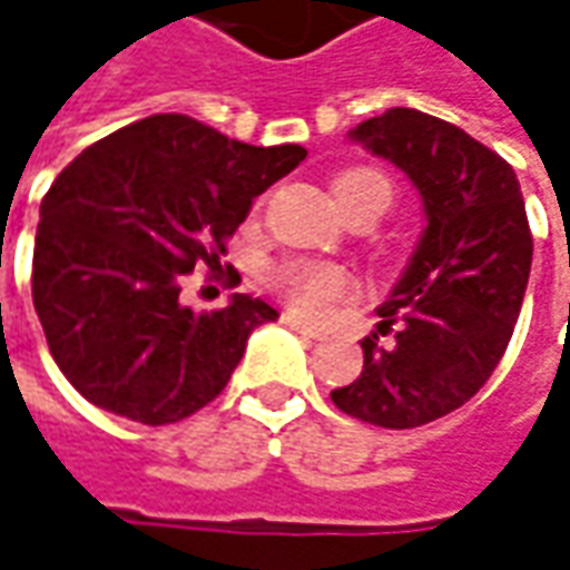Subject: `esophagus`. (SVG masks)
Masks as SVG:
<instances>
[{"label":"esophagus","instance_id":"34e87169","mask_svg":"<svg viewBox=\"0 0 570 570\" xmlns=\"http://www.w3.org/2000/svg\"><path fill=\"white\" fill-rule=\"evenodd\" d=\"M281 321H284V324H286V327H289V331H296V334L308 336V340H324V334H321L317 327H312V324H305L302 317L289 315V312H286V315L281 317Z\"/></svg>","mask_w":570,"mask_h":570}]
</instances>
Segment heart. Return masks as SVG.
<instances>
[{"instance_id": "obj_1", "label": "heart", "mask_w": 570, "mask_h": 570, "mask_svg": "<svg viewBox=\"0 0 570 570\" xmlns=\"http://www.w3.org/2000/svg\"><path fill=\"white\" fill-rule=\"evenodd\" d=\"M334 189L346 215L365 203H381L383 208L390 205L386 177L371 168H355V171L336 177ZM271 284L289 302L293 312L305 317H321L334 302L346 299L355 289L350 271L340 268L334 262H286L281 268H274Z\"/></svg>"}]
</instances>
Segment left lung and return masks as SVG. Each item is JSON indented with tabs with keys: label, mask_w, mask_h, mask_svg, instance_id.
I'll use <instances>...</instances> for the list:
<instances>
[{
	"label": "left lung",
	"mask_w": 570,
	"mask_h": 570,
	"mask_svg": "<svg viewBox=\"0 0 570 570\" xmlns=\"http://www.w3.org/2000/svg\"><path fill=\"white\" fill-rule=\"evenodd\" d=\"M412 177L428 227L405 274L362 340L358 381L334 405L386 431H409L462 409L512 340L533 258L512 165L462 127L415 108H386L350 134Z\"/></svg>",
	"instance_id": "8db88e82"
}]
</instances>
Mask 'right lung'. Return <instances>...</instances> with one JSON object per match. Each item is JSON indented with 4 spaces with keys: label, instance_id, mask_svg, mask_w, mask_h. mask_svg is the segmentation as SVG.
I'll return each instance as SVG.
<instances>
[{
    "label": "right lung",
    "instance_id": "1",
    "mask_svg": "<svg viewBox=\"0 0 570 570\" xmlns=\"http://www.w3.org/2000/svg\"><path fill=\"white\" fill-rule=\"evenodd\" d=\"M302 158L293 142L249 146L187 115H153L58 174L40 205L33 308L80 396L149 428L218 396L277 312L234 293L199 315L180 302V274L218 271L255 196Z\"/></svg>",
    "mask_w": 570,
    "mask_h": 570
}]
</instances>
